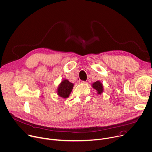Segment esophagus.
Masks as SVG:
<instances>
[{"label": "esophagus", "instance_id": "34e87169", "mask_svg": "<svg viewBox=\"0 0 152 152\" xmlns=\"http://www.w3.org/2000/svg\"><path fill=\"white\" fill-rule=\"evenodd\" d=\"M78 84H84V83H86V82H85V81H83L79 80V81H78Z\"/></svg>", "mask_w": 152, "mask_h": 152}]
</instances>
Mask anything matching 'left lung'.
Wrapping results in <instances>:
<instances>
[{
  "mask_svg": "<svg viewBox=\"0 0 152 152\" xmlns=\"http://www.w3.org/2000/svg\"><path fill=\"white\" fill-rule=\"evenodd\" d=\"M92 87L97 91V94L99 95L104 92V87L102 83L100 81H96L92 84Z\"/></svg>",
  "mask_w": 152,
  "mask_h": 152,
  "instance_id": "8db88e82",
  "label": "left lung"
}]
</instances>
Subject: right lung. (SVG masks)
<instances>
[{
    "instance_id": "obj_1",
    "label": "right lung",
    "mask_w": 152,
    "mask_h": 152,
    "mask_svg": "<svg viewBox=\"0 0 152 152\" xmlns=\"http://www.w3.org/2000/svg\"><path fill=\"white\" fill-rule=\"evenodd\" d=\"M74 84L69 81L67 79H64L58 84L56 92L57 95L62 98L66 99L68 98L72 92Z\"/></svg>"
}]
</instances>
